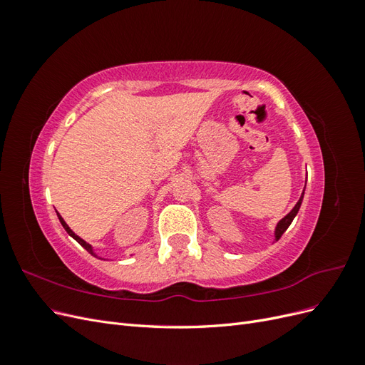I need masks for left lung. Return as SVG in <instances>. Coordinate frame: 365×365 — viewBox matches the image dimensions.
Wrapping results in <instances>:
<instances>
[{"label":"left lung","instance_id":"8db88e82","mask_svg":"<svg viewBox=\"0 0 365 365\" xmlns=\"http://www.w3.org/2000/svg\"><path fill=\"white\" fill-rule=\"evenodd\" d=\"M303 195H304V192H303ZM303 195H302L300 200H298V202L295 204V207L291 210V212H289L288 215H286V216L280 220V222L277 224V228H275V239H277V240L282 237V235L284 233V231L288 230V227L291 225V222L294 220L295 215L298 213V210H300V205H302V201H303Z\"/></svg>","mask_w":365,"mask_h":365}]
</instances>
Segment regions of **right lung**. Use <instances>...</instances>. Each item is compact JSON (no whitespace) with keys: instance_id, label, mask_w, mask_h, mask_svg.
I'll list each match as a JSON object with an SVG mask.
<instances>
[{"instance_id":"right-lung-1","label":"right lung","mask_w":365,"mask_h":365,"mask_svg":"<svg viewBox=\"0 0 365 365\" xmlns=\"http://www.w3.org/2000/svg\"><path fill=\"white\" fill-rule=\"evenodd\" d=\"M58 217H59V220H61V224H62V227L65 228V231H67V233H68V235H70V236H71V237H73L74 240H77V242H79V244H81V245H82V247H83V248H85V250H86L88 252H91V254H93V256H96V254H94V251H93V248H91V245H90V244H86V242H85L83 239H81V237H79V236H77V235H74V233H73V231H71V228H70V227H68L67 224H65V220H63V219L61 217V215H59V213H58ZM96 257H97V256H96Z\"/></svg>"}]
</instances>
